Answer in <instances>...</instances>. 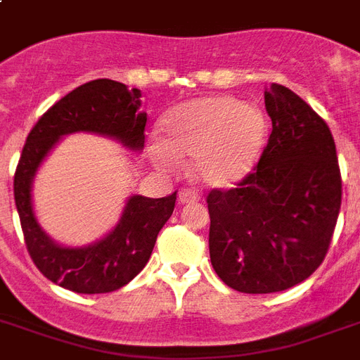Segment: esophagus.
I'll use <instances>...</instances> for the list:
<instances>
[{"label":"esophagus","mask_w":360,"mask_h":360,"mask_svg":"<svg viewBox=\"0 0 360 360\" xmlns=\"http://www.w3.org/2000/svg\"><path fill=\"white\" fill-rule=\"evenodd\" d=\"M179 203L181 205H185V203H196L200 202V196H198V192L191 191V188H185V191L179 192Z\"/></svg>","instance_id":"obj_1"}]
</instances>
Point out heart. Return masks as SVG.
<instances>
[{"mask_svg":"<svg viewBox=\"0 0 360 360\" xmlns=\"http://www.w3.org/2000/svg\"><path fill=\"white\" fill-rule=\"evenodd\" d=\"M164 140L149 147L153 164L174 172L194 160V175L211 188H228L245 177L262 155L267 121L262 108L230 97L188 101L162 120Z\"/></svg>","mask_w":360,"mask_h":360,"instance_id":"heart-1","label":"heart"}]
</instances>
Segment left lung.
<instances>
[{"label":"left lung","instance_id":"8db88e82","mask_svg":"<svg viewBox=\"0 0 360 360\" xmlns=\"http://www.w3.org/2000/svg\"><path fill=\"white\" fill-rule=\"evenodd\" d=\"M273 130L254 172L230 191L209 192L214 273L243 293L301 284L323 263L342 203L329 127L299 95L271 84Z\"/></svg>","mask_w":360,"mask_h":360}]
</instances>
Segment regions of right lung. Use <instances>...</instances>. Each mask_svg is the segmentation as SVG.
I'll return each instance as SVG.
<instances>
[{
	"label": "right lung",
	"mask_w": 360,
	"mask_h": 360,
	"mask_svg": "<svg viewBox=\"0 0 360 360\" xmlns=\"http://www.w3.org/2000/svg\"><path fill=\"white\" fill-rule=\"evenodd\" d=\"M140 89L101 78L76 87L53 104L27 134L14 174V202L31 259L48 280L76 293H108L123 288L146 267L158 231L174 213L177 192L166 198L130 196L108 236L87 246H61L44 233L33 211L31 186L41 162L59 138L93 132L141 151L147 114Z\"/></svg>",
	"instance_id": "1"
}]
</instances>
